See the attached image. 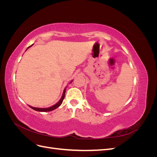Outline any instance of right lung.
I'll list each match as a JSON object with an SVG mask.
<instances>
[{
    "label": "right lung",
    "instance_id": "1",
    "mask_svg": "<svg viewBox=\"0 0 157 157\" xmlns=\"http://www.w3.org/2000/svg\"><path fill=\"white\" fill-rule=\"evenodd\" d=\"M31 46H30L29 47H31ZM28 48H29V47H28ZM71 82H72V81H71ZM65 88L64 89V91H63V95H62V97H61V98L60 99V100L58 103H57L56 104H55L54 105L50 107H48V108H37V107H33L31 106H29V107L31 109H34V110H35L36 111H40V112H48V111H53V110H54V109H56L58 108V107H59L61 105V104L62 103L63 100L64 98H65Z\"/></svg>",
    "mask_w": 157,
    "mask_h": 157
}]
</instances>
